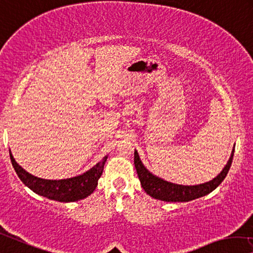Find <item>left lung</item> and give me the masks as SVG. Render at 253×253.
<instances>
[{
	"instance_id": "left-lung-1",
	"label": "left lung",
	"mask_w": 253,
	"mask_h": 253,
	"mask_svg": "<svg viewBox=\"0 0 253 253\" xmlns=\"http://www.w3.org/2000/svg\"><path fill=\"white\" fill-rule=\"evenodd\" d=\"M233 155H234V148L232 151L231 158L226 163V166L224 167L222 172L214 178L211 181L202 183V184H196V186H182V184L172 183L169 181H166L161 178L156 177L153 173H151L144 164L142 163L141 159L137 151H135L134 153V164L137 171V175L139 181L143 187V189L146 191L147 195H150L151 197L155 199L163 200V202H190L196 198L203 197L210 194V192L216 189L224 179H225L228 170H230L232 161H233Z\"/></svg>"
}]
</instances>
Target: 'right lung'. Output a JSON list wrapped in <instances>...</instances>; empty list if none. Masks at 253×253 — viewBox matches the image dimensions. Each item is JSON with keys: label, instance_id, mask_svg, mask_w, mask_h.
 Wrapping results in <instances>:
<instances>
[{"label": "right lung", "instance_id": "obj_1", "mask_svg": "<svg viewBox=\"0 0 253 253\" xmlns=\"http://www.w3.org/2000/svg\"><path fill=\"white\" fill-rule=\"evenodd\" d=\"M10 159L20 180L36 194L48 199L56 200V202L70 203L86 198L94 191L98 186V180L102 174L103 167H105L108 156H105L102 161L98 162L83 174L61 180L42 179L30 174L15 162L11 151Z\"/></svg>", "mask_w": 253, "mask_h": 253}]
</instances>
